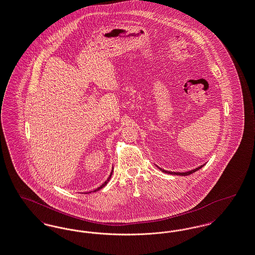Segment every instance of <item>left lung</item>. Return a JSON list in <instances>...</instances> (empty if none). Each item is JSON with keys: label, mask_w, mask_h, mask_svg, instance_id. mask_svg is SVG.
<instances>
[{"label": "left lung", "mask_w": 255, "mask_h": 255, "mask_svg": "<svg viewBox=\"0 0 255 255\" xmlns=\"http://www.w3.org/2000/svg\"><path fill=\"white\" fill-rule=\"evenodd\" d=\"M206 164V163H205ZM205 164H203V165H201V166H199L198 168H195V169H194V170H192V171H189V172H185V173H176V172H171V171H166V170H164V169H161L160 167H158V166H156L161 172H163V173H169V174H173V175H182V176H186V175H189V174H191V173H194L196 172V171H198V170H200L202 167H203L204 165Z\"/></svg>", "instance_id": "1"}]
</instances>
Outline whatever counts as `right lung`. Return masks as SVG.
<instances>
[{
    "mask_svg": "<svg viewBox=\"0 0 255 255\" xmlns=\"http://www.w3.org/2000/svg\"><path fill=\"white\" fill-rule=\"evenodd\" d=\"M113 171H114V169H113V168H112V171H111V173H110V175H109V177H108V178H107V180H106V181H105V182H104V183L102 184V186H101V187H99V188H98V189H96V190H95V191H94V192H98V191H100V190H101V189H102V188H103V187H105V185H106V184L108 183V182H109V180H110V179H111V176H112V174H113Z\"/></svg>",
    "mask_w": 255,
    "mask_h": 255,
    "instance_id": "right-lung-1",
    "label": "right lung"
}]
</instances>
